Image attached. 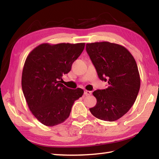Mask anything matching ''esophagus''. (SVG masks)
Listing matches in <instances>:
<instances>
[{"label":"esophagus","mask_w":159,"mask_h":159,"mask_svg":"<svg viewBox=\"0 0 159 159\" xmlns=\"http://www.w3.org/2000/svg\"><path fill=\"white\" fill-rule=\"evenodd\" d=\"M91 94H92V92L89 90H85L84 91V95L86 96H88V95H90Z\"/></svg>","instance_id":"obj_1"}]
</instances>
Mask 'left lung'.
Segmentation results:
<instances>
[{"mask_svg":"<svg viewBox=\"0 0 159 159\" xmlns=\"http://www.w3.org/2000/svg\"><path fill=\"white\" fill-rule=\"evenodd\" d=\"M86 51L99 79L109 84L93 93L97 104L90 109L91 114L106 121L119 119L133 105L140 88L136 61L125 47L109 42L87 43Z\"/></svg>","mask_w":159,"mask_h":159,"instance_id":"8db88e82","label":"left lung"}]
</instances>
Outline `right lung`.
Wrapping results in <instances>:
<instances>
[{
    "mask_svg": "<svg viewBox=\"0 0 159 159\" xmlns=\"http://www.w3.org/2000/svg\"><path fill=\"white\" fill-rule=\"evenodd\" d=\"M85 47L80 43H43L29 54L24 65L21 88L32 114L42 124L54 126L69 116L81 88L70 89L60 81Z\"/></svg>",
    "mask_w": 159,
    "mask_h": 159,
    "instance_id": "right-lung-1",
    "label": "right lung"
}]
</instances>
